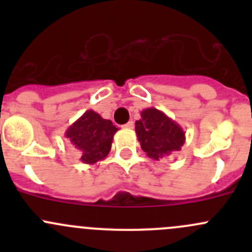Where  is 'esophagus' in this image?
Listing matches in <instances>:
<instances>
[{"mask_svg":"<svg viewBox=\"0 0 252 252\" xmlns=\"http://www.w3.org/2000/svg\"><path fill=\"white\" fill-rule=\"evenodd\" d=\"M124 128H126V129H133L134 128V122H128V123L126 124H124Z\"/></svg>","mask_w":252,"mask_h":252,"instance_id":"obj_1","label":"esophagus"}]
</instances>
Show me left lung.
Segmentation results:
<instances>
[{"instance_id":"left-lung-1","label":"left lung","mask_w":252,"mask_h":252,"mask_svg":"<svg viewBox=\"0 0 252 252\" xmlns=\"http://www.w3.org/2000/svg\"><path fill=\"white\" fill-rule=\"evenodd\" d=\"M140 116L141 119L135 122V133L150 158L158 161L182 150L185 133L177 122L154 107L141 111Z\"/></svg>"}]
</instances>
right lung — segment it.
Listing matches in <instances>:
<instances>
[{
    "instance_id": "right-lung-1",
    "label": "right lung",
    "mask_w": 252,
    "mask_h": 252,
    "mask_svg": "<svg viewBox=\"0 0 252 252\" xmlns=\"http://www.w3.org/2000/svg\"><path fill=\"white\" fill-rule=\"evenodd\" d=\"M118 128L110 119H103L95 111H86L65 130V138L81 154L80 161L94 164L110 154L112 140Z\"/></svg>"
}]
</instances>
